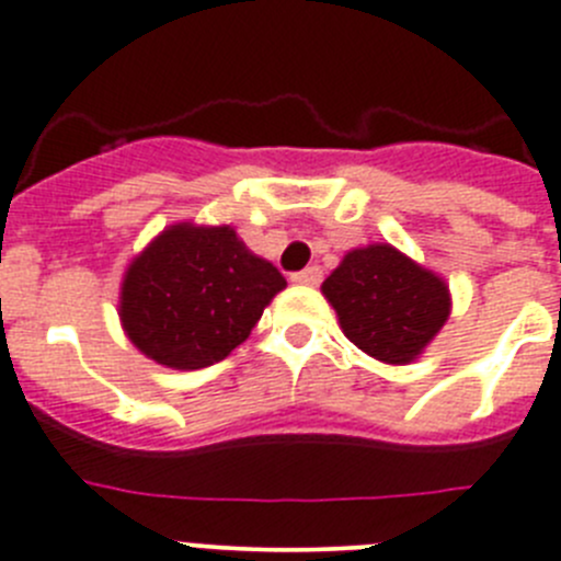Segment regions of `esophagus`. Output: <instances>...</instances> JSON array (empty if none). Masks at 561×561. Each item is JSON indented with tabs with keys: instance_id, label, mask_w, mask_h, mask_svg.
Returning <instances> with one entry per match:
<instances>
[{
	"instance_id": "1",
	"label": "esophagus",
	"mask_w": 561,
	"mask_h": 561,
	"mask_svg": "<svg viewBox=\"0 0 561 561\" xmlns=\"http://www.w3.org/2000/svg\"><path fill=\"white\" fill-rule=\"evenodd\" d=\"M321 279H324V271L318 268V265H310V268H305V271H299V274L290 276V282H296V285H307V287H316Z\"/></svg>"
}]
</instances>
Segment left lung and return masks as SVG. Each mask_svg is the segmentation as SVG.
Segmentation results:
<instances>
[{"instance_id":"8db88e82","label":"left lung","mask_w":561,"mask_h":561,"mask_svg":"<svg viewBox=\"0 0 561 561\" xmlns=\"http://www.w3.org/2000/svg\"><path fill=\"white\" fill-rule=\"evenodd\" d=\"M343 335L382 363L405 366L422 355L450 316V290L388 243L343 256L321 285Z\"/></svg>"}]
</instances>
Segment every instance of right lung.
<instances>
[{"instance_id":"add662e5","label":"right lung","mask_w":561,"mask_h":561,"mask_svg":"<svg viewBox=\"0 0 561 561\" xmlns=\"http://www.w3.org/2000/svg\"><path fill=\"white\" fill-rule=\"evenodd\" d=\"M285 285L231 226L175 224L125 271L119 321L150 360L193 371L229 357Z\"/></svg>"}]
</instances>
